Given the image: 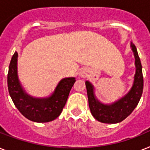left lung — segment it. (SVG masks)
Wrapping results in <instances>:
<instances>
[{
  "label": "left lung",
  "mask_w": 150,
  "mask_h": 150,
  "mask_svg": "<svg viewBox=\"0 0 150 150\" xmlns=\"http://www.w3.org/2000/svg\"><path fill=\"white\" fill-rule=\"evenodd\" d=\"M131 47L135 56V74L134 82L131 89L125 96L111 104H103L100 103L94 94L93 86L86 82L87 96L91 114L97 121L102 123H119L129 116L139 102L143 90V76L142 64L138 54L137 49L132 43Z\"/></svg>",
  "instance_id": "obj_1"
}]
</instances>
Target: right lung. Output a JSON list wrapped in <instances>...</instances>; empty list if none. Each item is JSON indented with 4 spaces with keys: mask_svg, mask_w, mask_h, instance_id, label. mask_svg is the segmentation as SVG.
Here are the masks:
<instances>
[{
    "mask_svg": "<svg viewBox=\"0 0 150 150\" xmlns=\"http://www.w3.org/2000/svg\"><path fill=\"white\" fill-rule=\"evenodd\" d=\"M18 53L11 57L8 74V88L11 98L20 113L32 121L44 123L54 121L61 114L75 82L74 77L64 78L51 96L35 98L25 93L20 84L17 71Z\"/></svg>",
    "mask_w": 150,
    "mask_h": 150,
    "instance_id": "1",
    "label": "right lung"
}]
</instances>
